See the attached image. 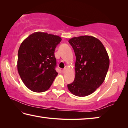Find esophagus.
<instances>
[{"instance_id": "34e87169", "label": "esophagus", "mask_w": 128, "mask_h": 128, "mask_svg": "<svg viewBox=\"0 0 128 128\" xmlns=\"http://www.w3.org/2000/svg\"><path fill=\"white\" fill-rule=\"evenodd\" d=\"M62 72H63V73H64V72H65V71H66V68H64V69H63V70H62Z\"/></svg>"}]
</instances>
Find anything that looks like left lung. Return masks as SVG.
<instances>
[{"mask_svg":"<svg viewBox=\"0 0 128 128\" xmlns=\"http://www.w3.org/2000/svg\"><path fill=\"white\" fill-rule=\"evenodd\" d=\"M68 42L74 50L76 62L74 81L68 88L74 95L86 97L104 82L110 65L108 53L102 42L92 36L72 38Z\"/></svg>","mask_w":128,"mask_h":128,"instance_id":"8db88e82","label":"left lung"}]
</instances>
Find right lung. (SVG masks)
I'll use <instances>...</instances> for the list:
<instances>
[{"label": "right lung", "mask_w": 128, "mask_h": 128, "mask_svg": "<svg viewBox=\"0 0 128 128\" xmlns=\"http://www.w3.org/2000/svg\"><path fill=\"white\" fill-rule=\"evenodd\" d=\"M61 40L59 36L36 32L22 42L18 52L17 70L31 90L43 92L52 86L58 75L55 48Z\"/></svg>", "instance_id": "1"}]
</instances>
